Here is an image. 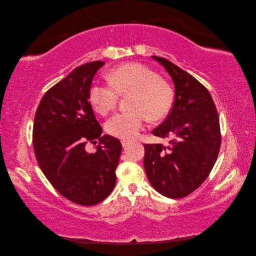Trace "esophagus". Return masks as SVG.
<instances>
[{"label":"esophagus","mask_w":256,"mask_h":256,"mask_svg":"<svg viewBox=\"0 0 256 256\" xmlns=\"http://www.w3.org/2000/svg\"><path fill=\"white\" fill-rule=\"evenodd\" d=\"M122 145L124 148H126V147L129 145V142L128 141H122Z\"/></svg>","instance_id":"obj_1"}]
</instances>
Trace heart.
Returning <instances> with one entry per match:
<instances>
[{
    "label": "heart",
    "instance_id": "obj_1",
    "mask_svg": "<svg viewBox=\"0 0 256 256\" xmlns=\"http://www.w3.org/2000/svg\"><path fill=\"white\" fill-rule=\"evenodd\" d=\"M110 85L95 84L90 90V102L102 116L111 113L120 96H128L129 112L114 115L106 122V132L130 141L143 129L146 118L152 122L166 118L172 109L175 92L171 83L152 69L138 63L124 64L106 74Z\"/></svg>",
    "mask_w": 256,
    "mask_h": 256
}]
</instances>
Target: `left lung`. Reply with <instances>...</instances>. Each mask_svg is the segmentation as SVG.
Wrapping results in <instances>:
<instances>
[{
  "label": "left lung",
  "mask_w": 256,
  "mask_h": 256,
  "mask_svg": "<svg viewBox=\"0 0 256 256\" xmlns=\"http://www.w3.org/2000/svg\"><path fill=\"white\" fill-rule=\"evenodd\" d=\"M175 85V100L164 122L152 134L168 145L144 144V168L152 187L170 198L189 196L202 184L218 158L220 122L208 90L194 76L166 58L152 56Z\"/></svg>",
  "instance_id": "1"
}]
</instances>
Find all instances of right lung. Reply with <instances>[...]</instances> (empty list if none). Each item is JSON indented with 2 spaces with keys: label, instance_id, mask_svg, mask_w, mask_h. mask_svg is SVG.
<instances>
[{
  "label": "right lung",
  "instance_id": "add662e5",
  "mask_svg": "<svg viewBox=\"0 0 256 256\" xmlns=\"http://www.w3.org/2000/svg\"><path fill=\"white\" fill-rule=\"evenodd\" d=\"M104 62L74 68L47 90L35 113L33 147L38 164L58 193L82 206L96 205L109 196L116 182L122 144L102 136L90 102L92 80ZM100 141L95 153L84 150Z\"/></svg>",
  "mask_w": 256,
  "mask_h": 256
}]
</instances>
